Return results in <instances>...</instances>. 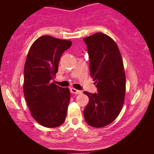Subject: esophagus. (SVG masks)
Wrapping results in <instances>:
<instances>
[{"mask_svg":"<svg viewBox=\"0 0 154 154\" xmlns=\"http://www.w3.org/2000/svg\"><path fill=\"white\" fill-rule=\"evenodd\" d=\"M70 91H71V93H73V94H80V93L82 92V91H80V90L75 89V88H71V89H70Z\"/></svg>","mask_w":154,"mask_h":154,"instance_id":"esophagus-1","label":"esophagus"}]
</instances>
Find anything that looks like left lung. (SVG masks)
<instances>
[{
  "label": "left lung",
  "mask_w": 154,
  "mask_h": 154,
  "mask_svg": "<svg viewBox=\"0 0 154 154\" xmlns=\"http://www.w3.org/2000/svg\"><path fill=\"white\" fill-rule=\"evenodd\" d=\"M83 41L97 88V93L84 91L89 100L83 114L88 125L98 128L112 123L122 111L126 88L123 60L117 44L106 34L97 32Z\"/></svg>",
  "instance_id": "obj_1"
}]
</instances>
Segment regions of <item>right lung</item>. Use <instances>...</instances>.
I'll use <instances>...</instances> for the list:
<instances>
[{
  "instance_id": "1",
  "label": "right lung",
  "mask_w": 154,
  "mask_h": 154,
  "mask_svg": "<svg viewBox=\"0 0 154 154\" xmlns=\"http://www.w3.org/2000/svg\"><path fill=\"white\" fill-rule=\"evenodd\" d=\"M68 40L43 35L31 45L24 69V94L33 119L44 127L63 125L67 115L70 91L51 83L58 72L60 57L71 46Z\"/></svg>"
}]
</instances>
